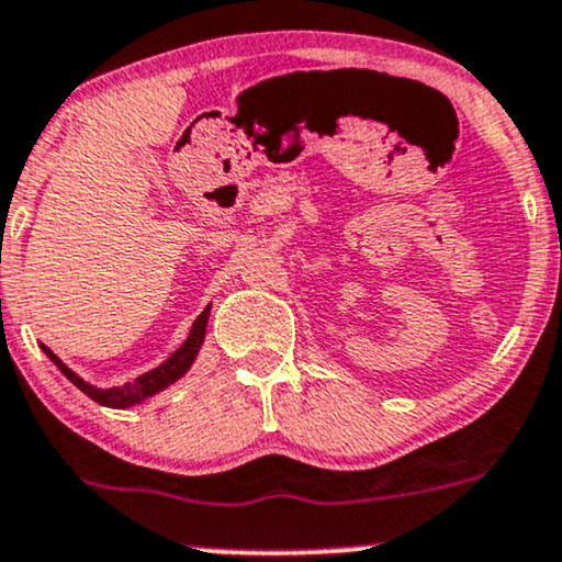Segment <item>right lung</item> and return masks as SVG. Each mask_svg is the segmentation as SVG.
<instances>
[{
  "label": "right lung",
  "mask_w": 562,
  "mask_h": 562,
  "mask_svg": "<svg viewBox=\"0 0 562 562\" xmlns=\"http://www.w3.org/2000/svg\"><path fill=\"white\" fill-rule=\"evenodd\" d=\"M209 314H212V303H209V306L199 314V319L193 322L191 333H188V340L182 342V346L175 350V353L167 358L165 363H159L157 369L146 371V374L135 376L133 382L120 384V387H97V384L86 382L83 376H78L76 371L67 367V363L57 353H52L49 348L42 346V350L49 356V361L54 363V367L63 371L67 380L76 384L78 390H83L91 401H97L99 405H106V408H131V405H138V403L148 401V397L159 395L161 390H167L170 384L182 380V376L191 371L193 361L199 358L201 346H204Z\"/></svg>",
  "instance_id": "add662e5"
}]
</instances>
